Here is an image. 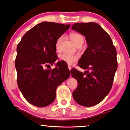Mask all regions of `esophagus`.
Listing matches in <instances>:
<instances>
[{"mask_svg": "<svg viewBox=\"0 0 130 130\" xmlns=\"http://www.w3.org/2000/svg\"><path fill=\"white\" fill-rule=\"evenodd\" d=\"M68 67H69V70L70 71V70H71V67L70 66V65H68Z\"/></svg>", "mask_w": 130, "mask_h": 130, "instance_id": "esophagus-1", "label": "esophagus"}]
</instances>
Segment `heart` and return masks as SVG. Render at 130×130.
Returning a JSON list of instances; mask_svg holds the SVG:
<instances>
[{"label":"heart","instance_id":"heart-1","mask_svg":"<svg viewBox=\"0 0 130 130\" xmlns=\"http://www.w3.org/2000/svg\"><path fill=\"white\" fill-rule=\"evenodd\" d=\"M69 37L71 41L75 45L78 44L81 42H84L83 37L81 34L77 32H71L69 35ZM63 40V37H59L56 42V51H59L60 45ZM60 59L61 61L66 63L69 65H73L78 60L79 56L77 55H70V54H62L60 56Z\"/></svg>","mask_w":130,"mask_h":130}]
</instances>
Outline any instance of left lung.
Masks as SVG:
<instances>
[{
    "label": "left lung",
    "mask_w": 130,
    "mask_h": 130,
    "mask_svg": "<svg viewBox=\"0 0 130 130\" xmlns=\"http://www.w3.org/2000/svg\"><path fill=\"white\" fill-rule=\"evenodd\" d=\"M71 29L84 36L88 45L78 62L87 70L70 71L78 82L73 96L79 105L93 106L102 101L112 87L117 69V52L109 35L98 24L75 23Z\"/></svg>",
    "instance_id": "8db88e82"
}]
</instances>
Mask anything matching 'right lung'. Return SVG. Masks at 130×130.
I'll use <instances>...</instances> for the list:
<instances>
[{
	"label": "right lung",
	"mask_w": 130,
	"mask_h": 130,
	"mask_svg": "<svg viewBox=\"0 0 130 130\" xmlns=\"http://www.w3.org/2000/svg\"><path fill=\"white\" fill-rule=\"evenodd\" d=\"M70 27V24L42 22L27 32L17 45L15 66L18 87L24 98L35 106L51 104L57 87L70 75L62 61L57 62L53 70L44 69L57 59L56 42Z\"/></svg>",
	"instance_id": "right-lung-1"
}]
</instances>
